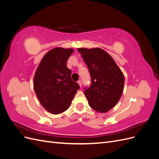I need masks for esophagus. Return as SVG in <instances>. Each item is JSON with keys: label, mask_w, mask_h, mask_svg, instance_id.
<instances>
[{"label": "esophagus", "mask_w": 159, "mask_h": 159, "mask_svg": "<svg viewBox=\"0 0 159 159\" xmlns=\"http://www.w3.org/2000/svg\"><path fill=\"white\" fill-rule=\"evenodd\" d=\"M78 84H79V85L80 86V87H81V81L80 80H79V81H78Z\"/></svg>", "instance_id": "1"}]
</instances>
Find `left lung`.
I'll use <instances>...</instances> for the list:
<instances>
[{
    "instance_id": "8db88e82",
    "label": "left lung",
    "mask_w": 159,
    "mask_h": 159,
    "mask_svg": "<svg viewBox=\"0 0 159 159\" xmlns=\"http://www.w3.org/2000/svg\"><path fill=\"white\" fill-rule=\"evenodd\" d=\"M78 50L91 75V84L84 91L89 106L98 112H107L121 98L125 83L123 72L112 57L102 48H83Z\"/></svg>"
}]
</instances>
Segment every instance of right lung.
I'll return each mask as SVG.
<instances>
[{"mask_svg":"<svg viewBox=\"0 0 159 159\" xmlns=\"http://www.w3.org/2000/svg\"><path fill=\"white\" fill-rule=\"evenodd\" d=\"M73 49L62 48L47 52L38 66L34 78V88L44 108L52 114L68 109L80 85L71 78L67 61Z\"/></svg>","mask_w":159,"mask_h":159,"instance_id":"1","label":"right lung"}]
</instances>
